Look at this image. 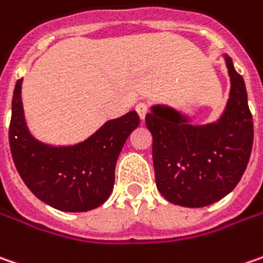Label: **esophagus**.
<instances>
[{"label":"esophagus","instance_id":"1","mask_svg":"<svg viewBox=\"0 0 263 263\" xmlns=\"http://www.w3.org/2000/svg\"><path fill=\"white\" fill-rule=\"evenodd\" d=\"M136 112L139 114L140 120H145V115L148 114V106L145 103H138L136 105Z\"/></svg>","mask_w":263,"mask_h":263}]
</instances>
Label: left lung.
I'll list each match as a JSON object with an SVG mask.
<instances>
[{
    "mask_svg": "<svg viewBox=\"0 0 263 263\" xmlns=\"http://www.w3.org/2000/svg\"><path fill=\"white\" fill-rule=\"evenodd\" d=\"M230 98L213 123L195 124L175 106L155 103L145 123L152 135L155 182L167 201L182 207L216 203L237 186L253 146V118L243 77L223 54Z\"/></svg>",
    "mask_w": 263,
    "mask_h": 263,
    "instance_id": "1",
    "label": "left lung"
}]
</instances>
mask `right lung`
<instances>
[{"label": "right lung", "mask_w": 263, "mask_h": 263, "mask_svg": "<svg viewBox=\"0 0 263 263\" xmlns=\"http://www.w3.org/2000/svg\"><path fill=\"white\" fill-rule=\"evenodd\" d=\"M22 81L14 87L8 130L13 161L22 180L36 198L60 212L96 209L111 195L118 155L139 125V115L130 111L109 120L91 136L73 145L46 143L28 128Z\"/></svg>", "instance_id": "obj_1"}]
</instances>
